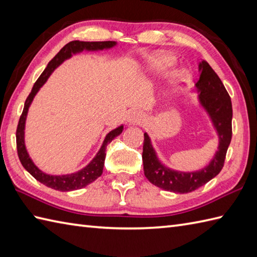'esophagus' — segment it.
I'll use <instances>...</instances> for the list:
<instances>
[{"label":"esophagus","instance_id":"obj_1","mask_svg":"<svg viewBox=\"0 0 257 257\" xmlns=\"http://www.w3.org/2000/svg\"><path fill=\"white\" fill-rule=\"evenodd\" d=\"M143 114L138 110H133L128 113L127 116V121L132 124H137L140 123L141 120H143Z\"/></svg>","mask_w":257,"mask_h":257}]
</instances>
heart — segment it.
<instances>
[{"label": "heart", "mask_w": 257, "mask_h": 257, "mask_svg": "<svg viewBox=\"0 0 257 257\" xmlns=\"http://www.w3.org/2000/svg\"><path fill=\"white\" fill-rule=\"evenodd\" d=\"M148 68L154 73H166L167 70L173 66V64L176 63V57L172 55H169L166 53H158L149 57L148 61ZM170 83L174 86L178 84V81L174 77V75H170Z\"/></svg>", "instance_id": "obj_1"}]
</instances>
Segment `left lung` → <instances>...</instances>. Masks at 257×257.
Returning a JSON list of instances; mask_svg holds the SVG:
<instances>
[{
  "mask_svg": "<svg viewBox=\"0 0 257 257\" xmlns=\"http://www.w3.org/2000/svg\"><path fill=\"white\" fill-rule=\"evenodd\" d=\"M200 78L195 88L199 92L200 105L205 109L216 134L219 147L211 162L199 171L182 172L166 167L158 159L149 136L145 134L144 171L146 178L156 187L174 193H189L199 189L216 177L224 166L226 151L232 139V102L219 76L205 61L199 64Z\"/></svg>",
  "mask_w": 257,
  "mask_h": 257,
  "instance_id": "obj_1",
  "label": "left lung"
}]
</instances>
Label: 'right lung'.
Returning <instances> with one entry per match:
<instances>
[{"label":"right lung","instance_id":"add662e5","mask_svg":"<svg viewBox=\"0 0 257 257\" xmlns=\"http://www.w3.org/2000/svg\"><path fill=\"white\" fill-rule=\"evenodd\" d=\"M116 45V42L112 41H107V42H80V41H73L69 42L68 44L65 45L61 51H59L56 56L54 57L52 61L48 63L47 67L45 68L44 72L38 77V79L35 81L34 86H33L32 91L30 92L29 97L26 98L25 103H24V109L23 112H22L18 129H16V148H18V155L20 158V161L22 166L25 168L26 171H29L33 177H34L37 181L41 183L45 184L46 187L52 188L54 190L63 191V192H66V191H73V190H78L86 187L89 183L94 182L95 180L101 176L102 169H103V163H105V158H106V147L109 143L119 136L122 133L123 125H119L118 128L111 130L109 133L105 140H103L101 148L98 151L96 157L92 159L88 166H86L84 169H81L78 172H75L72 174H65V176H51V174H46L38 169L34 162L32 161L29 154H27L26 148H25V143H24V129H25V120L27 116V111H29V108L31 103L34 99L35 95L37 91L40 90L41 87L46 83V80L50 77L51 74L54 72L57 66H59L65 59L69 58L72 56V54H76L79 52L86 51H101V50H107V48H111L112 46Z\"/></svg>","mask_w":257,"mask_h":257}]
</instances>
